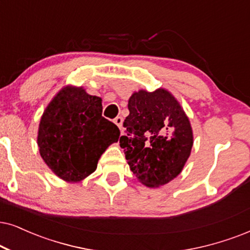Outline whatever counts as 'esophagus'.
<instances>
[{"instance_id":"34e87169","label":"esophagus","mask_w":250,"mask_h":250,"mask_svg":"<svg viewBox=\"0 0 250 250\" xmlns=\"http://www.w3.org/2000/svg\"><path fill=\"white\" fill-rule=\"evenodd\" d=\"M114 123L116 125H118L120 130L122 129V123H123V119L121 118V116H116V118L114 119Z\"/></svg>"}]
</instances>
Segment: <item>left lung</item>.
<instances>
[{"mask_svg":"<svg viewBox=\"0 0 250 250\" xmlns=\"http://www.w3.org/2000/svg\"><path fill=\"white\" fill-rule=\"evenodd\" d=\"M128 109L120 146L142 185L162 187L182 172L190 156L194 134L189 118L178 99L163 87L134 92Z\"/></svg>","mask_w":250,"mask_h":250,"instance_id":"1","label":"left lung"}]
</instances>
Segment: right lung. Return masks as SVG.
I'll use <instances>...</instances> for the list:
<instances>
[{
	"label": "right lung",
	"instance_id": "add662e5",
	"mask_svg": "<svg viewBox=\"0 0 250 250\" xmlns=\"http://www.w3.org/2000/svg\"><path fill=\"white\" fill-rule=\"evenodd\" d=\"M102 103L83 86L65 85L41 115L37 137L40 156L63 181H83L97 169L106 148L119 141V128L102 115Z\"/></svg>",
	"mask_w": 250,
	"mask_h": 250
}]
</instances>
